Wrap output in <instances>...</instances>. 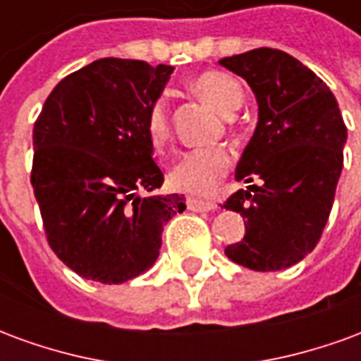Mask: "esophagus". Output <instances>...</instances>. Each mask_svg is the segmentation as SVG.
Returning <instances> with one entry per match:
<instances>
[{
    "instance_id": "esophagus-1",
    "label": "esophagus",
    "mask_w": 361,
    "mask_h": 361,
    "mask_svg": "<svg viewBox=\"0 0 361 361\" xmlns=\"http://www.w3.org/2000/svg\"><path fill=\"white\" fill-rule=\"evenodd\" d=\"M188 209L189 211L197 212H209L216 209V203H212V201H203V199H195V197H189Z\"/></svg>"
}]
</instances>
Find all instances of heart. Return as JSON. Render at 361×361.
I'll return each mask as SVG.
<instances>
[{"label": "heart", "instance_id": "heart-1", "mask_svg": "<svg viewBox=\"0 0 361 361\" xmlns=\"http://www.w3.org/2000/svg\"><path fill=\"white\" fill-rule=\"evenodd\" d=\"M191 89L204 102L214 106L220 114L232 116L243 102V89L234 77L222 71H204L197 75ZM147 137L154 150H164L172 137L170 129V111L164 98H158L147 114ZM232 157L224 147H207L185 152L172 166L168 181L173 189L189 195L207 197L214 193L222 178L228 173Z\"/></svg>", "mask_w": 361, "mask_h": 361}]
</instances>
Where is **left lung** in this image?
Wrapping results in <instances>:
<instances>
[{
	"label": "left lung",
	"mask_w": 361,
	"mask_h": 361,
	"mask_svg": "<svg viewBox=\"0 0 361 361\" xmlns=\"http://www.w3.org/2000/svg\"><path fill=\"white\" fill-rule=\"evenodd\" d=\"M219 63L247 81L259 106L235 180L263 181L224 203L245 219L243 240L224 253L251 271H282L311 253L323 234L344 164L346 126L331 89L286 51L257 48Z\"/></svg>",
	"instance_id": "left-lung-1"
}]
</instances>
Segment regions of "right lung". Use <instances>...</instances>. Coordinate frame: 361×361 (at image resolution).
Listing matches in <instances>:
<instances>
[{
  "mask_svg": "<svg viewBox=\"0 0 361 361\" xmlns=\"http://www.w3.org/2000/svg\"><path fill=\"white\" fill-rule=\"evenodd\" d=\"M172 66L102 58L56 85L32 131L30 183L48 243L79 276L121 284L154 265L183 195L141 197L164 173L152 160L147 114Z\"/></svg>",
  "mask_w": 361,
  "mask_h": 361,
  "instance_id": "obj_1",
  "label": "right lung"
}]
</instances>
